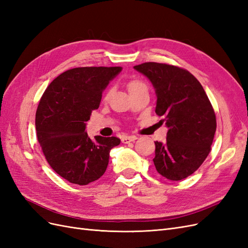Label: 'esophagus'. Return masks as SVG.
<instances>
[{"mask_svg":"<svg viewBox=\"0 0 248 248\" xmlns=\"http://www.w3.org/2000/svg\"><path fill=\"white\" fill-rule=\"evenodd\" d=\"M136 140H138L136 136H125L122 138V142H124V144H128V142L134 141Z\"/></svg>","mask_w":248,"mask_h":248,"instance_id":"esophagus-1","label":"esophagus"}]
</instances>
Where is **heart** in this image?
<instances>
[{
    "mask_svg": "<svg viewBox=\"0 0 248 248\" xmlns=\"http://www.w3.org/2000/svg\"><path fill=\"white\" fill-rule=\"evenodd\" d=\"M141 87H146V84L144 81H141V80H140V79H131L129 82H128V90H129V92L130 93H132V92H134V91H137L138 89H140V88H141ZM107 95V96H108Z\"/></svg>",
    "mask_w": 248,
    "mask_h": 248,
    "instance_id": "b5f03b06",
    "label": "heart"
}]
</instances>
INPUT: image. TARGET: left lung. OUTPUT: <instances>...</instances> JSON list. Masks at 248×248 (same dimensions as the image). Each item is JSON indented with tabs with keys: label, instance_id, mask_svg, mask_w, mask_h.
Here are the masks:
<instances>
[{
	"label": "left lung",
	"instance_id": "obj_1",
	"mask_svg": "<svg viewBox=\"0 0 248 248\" xmlns=\"http://www.w3.org/2000/svg\"><path fill=\"white\" fill-rule=\"evenodd\" d=\"M147 77L157 96L155 112L169 128L167 141H155L154 166L161 176L179 181L207 158L216 131V117L204 88L186 69L147 62L133 67Z\"/></svg>",
	"mask_w": 248,
	"mask_h": 248
}]
</instances>
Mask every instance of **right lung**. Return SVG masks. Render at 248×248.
I'll list each match as a JSON object with an SVG mask.
<instances>
[{
    "instance_id": "1",
    "label": "right lung",
    "mask_w": 248,
    "mask_h": 248,
    "mask_svg": "<svg viewBox=\"0 0 248 248\" xmlns=\"http://www.w3.org/2000/svg\"><path fill=\"white\" fill-rule=\"evenodd\" d=\"M122 67H78L50 82L36 111L37 139L48 164L70 183L87 185L107 170L116 137L91 140L86 125Z\"/></svg>"
}]
</instances>
